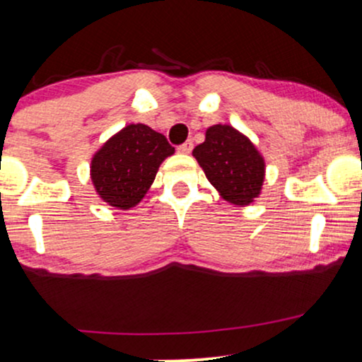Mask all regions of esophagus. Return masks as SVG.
I'll list each match as a JSON object with an SVG mask.
<instances>
[{"mask_svg": "<svg viewBox=\"0 0 362 362\" xmlns=\"http://www.w3.org/2000/svg\"><path fill=\"white\" fill-rule=\"evenodd\" d=\"M192 148H194L192 141H185L182 146H178V153H182V155H189V153L192 151Z\"/></svg>", "mask_w": 362, "mask_h": 362, "instance_id": "esophagus-1", "label": "esophagus"}]
</instances>
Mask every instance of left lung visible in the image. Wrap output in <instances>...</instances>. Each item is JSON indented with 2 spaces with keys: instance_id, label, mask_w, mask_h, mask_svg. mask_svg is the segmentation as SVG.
<instances>
[{
  "instance_id": "1",
  "label": "left lung",
  "mask_w": 362,
  "mask_h": 362,
  "mask_svg": "<svg viewBox=\"0 0 362 362\" xmlns=\"http://www.w3.org/2000/svg\"><path fill=\"white\" fill-rule=\"evenodd\" d=\"M192 156L211 185L226 202L248 206L259 197L265 178V160L248 136L230 124L206 129L204 143Z\"/></svg>"
}]
</instances>
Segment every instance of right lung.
<instances>
[{
    "label": "right lung",
    "mask_w": 362,
    "mask_h": 362,
    "mask_svg": "<svg viewBox=\"0 0 362 362\" xmlns=\"http://www.w3.org/2000/svg\"><path fill=\"white\" fill-rule=\"evenodd\" d=\"M175 153L167 138L146 124H127L110 136L90 161V178L103 202L129 211L143 201L160 165Z\"/></svg>",
    "instance_id": "right-lung-1"
}]
</instances>
